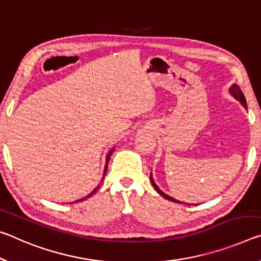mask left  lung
<instances>
[{
  "mask_svg": "<svg viewBox=\"0 0 261 261\" xmlns=\"http://www.w3.org/2000/svg\"><path fill=\"white\" fill-rule=\"evenodd\" d=\"M229 92L231 93V96L233 97V98H236L237 100H239V102H241V104L243 105V108H245V109H247V104H246V99H245V97H244V95H243V92H242V90L241 89H239V87L237 84H232L231 87H230V89H229ZM150 180H151V184H152V186L155 187V190L159 192V193L163 196V198H165L166 200H170V201H172V202H179V203H185V202H180V201H178V200H176V199H173L172 196H170V195H168V194H165L163 191H161L160 189H159V186L156 185V182L153 181V179H152V174L150 173Z\"/></svg>",
  "mask_w": 261,
  "mask_h": 261,
  "instance_id": "1",
  "label": "left lung"
}]
</instances>
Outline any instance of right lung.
Wrapping results in <instances>:
<instances>
[{
    "label": "right lung",
    "instance_id": "obj_1",
    "mask_svg": "<svg viewBox=\"0 0 261 261\" xmlns=\"http://www.w3.org/2000/svg\"><path fill=\"white\" fill-rule=\"evenodd\" d=\"M114 151V148H112V149H111V150L109 151V153H108V155H106V161H105V168H104V173H102V178H101V181H102V179H104V177H105V174H106V171H108V164H109V161H110V157H111V155H112V152ZM98 189H99V186H97L96 187V189L95 190H93L92 192H91V193L90 194H89V195H87V196H85V198H82V199H80V200H76V201H72V203H76V202H80V201H83V200H85V199H87V198H90V196L91 195H93V194H95L96 193V192L98 191Z\"/></svg>",
    "mask_w": 261,
    "mask_h": 261
}]
</instances>
